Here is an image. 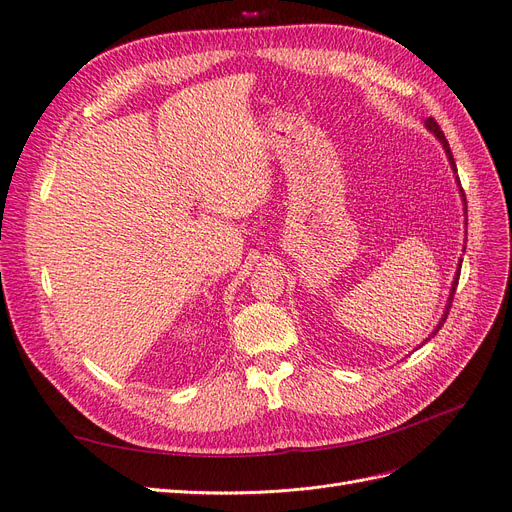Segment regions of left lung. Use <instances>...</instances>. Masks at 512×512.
<instances>
[{
    "mask_svg": "<svg viewBox=\"0 0 512 512\" xmlns=\"http://www.w3.org/2000/svg\"><path fill=\"white\" fill-rule=\"evenodd\" d=\"M425 128L438 138V141L442 143V149H444V153H446V158H448V164H451V168H453V173H455V181H457V185H459V194H461V200H463V215H466V228H468V203H466V194H463V190H461V183H459V177H457V164H455V160H453V153H451V147H448V141L444 138V134H442V130H440V126L436 123V119L433 117H429L427 121H425ZM466 235H468V230H466ZM466 252V250H463ZM461 262H463V258H459V265H457V271H455V277H453V284H451V292H448V301H446V305H444V314H442V318H440V322L436 324V329L431 331V335L427 337V339H431L433 335H436L440 329H442V324L446 322V316H448V309H451V303H453V297H455V288H457V284H459V273H461ZM425 339V342H427ZM423 342V344H425ZM421 344V346H423Z\"/></svg>",
    "mask_w": 512,
    "mask_h": 512,
    "instance_id": "8db88e82",
    "label": "left lung"
}]
</instances>
